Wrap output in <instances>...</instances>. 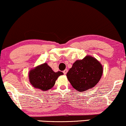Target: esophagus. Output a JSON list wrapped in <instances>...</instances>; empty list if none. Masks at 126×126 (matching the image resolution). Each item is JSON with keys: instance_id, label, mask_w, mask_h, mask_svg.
Masks as SVG:
<instances>
[{"instance_id": "obj_1", "label": "esophagus", "mask_w": 126, "mask_h": 126, "mask_svg": "<svg viewBox=\"0 0 126 126\" xmlns=\"http://www.w3.org/2000/svg\"><path fill=\"white\" fill-rule=\"evenodd\" d=\"M67 72V69H65L64 71H63V73H64V75H66Z\"/></svg>"}]
</instances>
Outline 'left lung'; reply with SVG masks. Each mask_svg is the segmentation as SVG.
<instances>
[{
  "label": "left lung",
  "mask_w": 126,
  "mask_h": 126,
  "mask_svg": "<svg viewBox=\"0 0 126 126\" xmlns=\"http://www.w3.org/2000/svg\"><path fill=\"white\" fill-rule=\"evenodd\" d=\"M103 73L102 64L96 59L86 56L82 60H76L67 73L72 86L79 92L94 87Z\"/></svg>",
  "instance_id": "obj_1"
}]
</instances>
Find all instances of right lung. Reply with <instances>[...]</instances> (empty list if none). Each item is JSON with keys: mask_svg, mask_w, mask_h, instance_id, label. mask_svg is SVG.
<instances>
[{"mask_svg": "<svg viewBox=\"0 0 126 126\" xmlns=\"http://www.w3.org/2000/svg\"><path fill=\"white\" fill-rule=\"evenodd\" d=\"M62 72H54L46 63L37 66L29 72V80L34 88L46 91L51 89Z\"/></svg>", "mask_w": 126, "mask_h": 126, "instance_id": "right-lung-1", "label": "right lung"}]
</instances>
